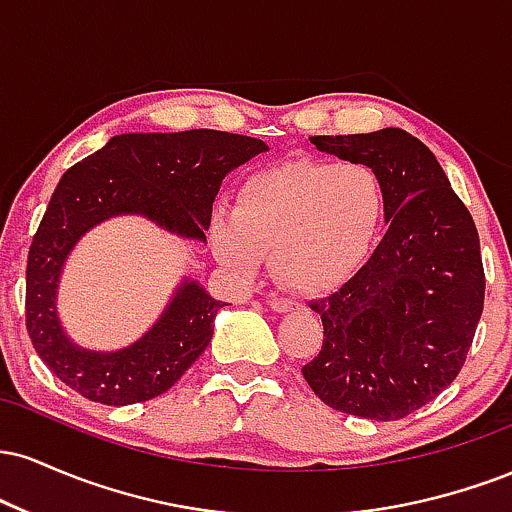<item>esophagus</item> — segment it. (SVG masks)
<instances>
[{
    "mask_svg": "<svg viewBox=\"0 0 512 512\" xmlns=\"http://www.w3.org/2000/svg\"><path fill=\"white\" fill-rule=\"evenodd\" d=\"M267 305L274 310V313H289V310L296 308V303L289 301V298H269Z\"/></svg>",
    "mask_w": 512,
    "mask_h": 512,
    "instance_id": "obj_1",
    "label": "esophagus"
}]
</instances>
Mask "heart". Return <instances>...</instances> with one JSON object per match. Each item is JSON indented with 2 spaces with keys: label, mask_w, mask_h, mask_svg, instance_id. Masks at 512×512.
<instances>
[{
  "label": "heart",
  "mask_w": 512,
  "mask_h": 512,
  "mask_svg": "<svg viewBox=\"0 0 512 512\" xmlns=\"http://www.w3.org/2000/svg\"><path fill=\"white\" fill-rule=\"evenodd\" d=\"M385 216V187L366 163L291 161L250 175L236 209L211 223L223 267L250 276L272 252V272L293 291L325 293L368 260Z\"/></svg>",
  "instance_id": "b5f03b06"
}]
</instances>
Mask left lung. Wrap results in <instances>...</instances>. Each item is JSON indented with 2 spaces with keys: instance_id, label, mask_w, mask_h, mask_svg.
<instances>
[{
  "instance_id": "1",
  "label": "left lung",
  "mask_w": 512,
  "mask_h": 512,
  "mask_svg": "<svg viewBox=\"0 0 512 512\" xmlns=\"http://www.w3.org/2000/svg\"><path fill=\"white\" fill-rule=\"evenodd\" d=\"M310 142L380 175L390 228L342 289L310 303L325 337L303 378L327 407L397 421L464 366L484 310L477 226L431 149L404 129Z\"/></svg>"
}]
</instances>
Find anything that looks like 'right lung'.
I'll use <instances>...</instances> for the list:
<instances>
[{
    "label": "right lung",
    "mask_w": 512,
    "mask_h": 512,
    "mask_svg": "<svg viewBox=\"0 0 512 512\" xmlns=\"http://www.w3.org/2000/svg\"><path fill=\"white\" fill-rule=\"evenodd\" d=\"M262 151H269L262 139L216 129L117 134L62 175L28 252L26 327L64 385L91 402L125 407L163 395L202 356L223 303L187 276L134 344L117 351L74 344L57 313L64 262L93 226L115 216H144L163 231L207 243L223 178Z\"/></svg>",
    "instance_id": "right-lung-1"
}]
</instances>
